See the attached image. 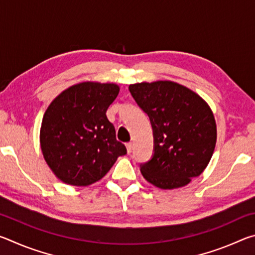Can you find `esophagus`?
<instances>
[{
    "instance_id": "34e87169",
    "label": "esophagus",
    "mask_w": 255,
    "mask_h": 255,
    "mask_svg": "<svg viewBox=\"0 0 255 255\" xmlns=\"http://www.w3.org/2000/svg\"><path fill=\"white\" fill-rule=\"evenodd\" d=\"M126 147H127L128 154H130V153L132 152V144H131V143H127V144H126Z\"/></svg>"
}]
</instances>
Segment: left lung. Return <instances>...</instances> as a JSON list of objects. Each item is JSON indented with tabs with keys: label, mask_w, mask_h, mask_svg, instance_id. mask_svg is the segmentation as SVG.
I'll list each match as a JSON object with an SVG mask.
<instances>
[{
	"label": "left lung",
	"mask_w": 255,
	"mask_h": 255,
	"mask_svg": "<svg viewBox=\"0 0 255 255\" xmlns=\"http://www.w3.org/2000/svg\"><path fill=\"white\" fill-rule=\"evenodd\" d=\"M129 91L153 128L154 154L140 164L141 174L157 188L184 187L213 156L217 139L213 111L204 99L175 82L130 84Z\"/></svg>",
	"instance_id": "1"
}]
</instances>
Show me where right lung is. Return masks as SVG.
<instances>
[{
    "label": "right lung",
    "mask_w": 255,
    "mask_h": 255,
    "mask_svg": "<svg viewBox=\"0 0 255 255\" xmlns=\"http://www.w3.org/2000/svg\"><path fill=\"white\" fill-rule=\"evenodd\" d=\"M118 93L117 84L83 82L66 89L47 108L40 146L45 161L63 182L92 184L127 154L106 115Z\"/></svg>",
    "instance_id": "add662e5"
}]
</instances>
